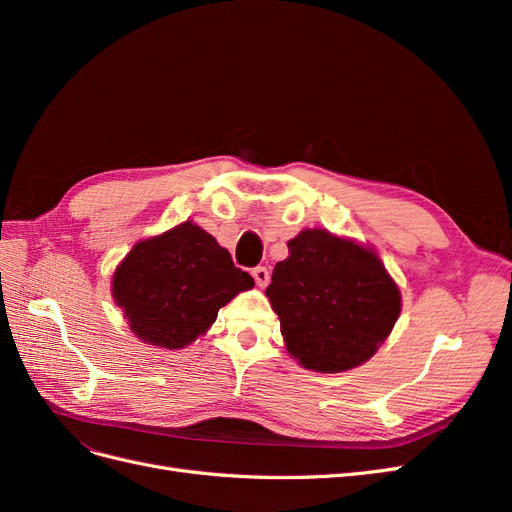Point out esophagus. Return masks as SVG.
<instances>
[{
	"label": "esophagus",
	"instance_id": "obj_1",
	"mask_svg": "<svg viewBox=\"0 0 512 512\" xmlns=\"http://www.w3.org/2000/svg\"><path fill=\"white\" fill-rule=\"evenodd\" d=\"M252 277H254L256 286L265 288L269 284V269L267 267H256V269H252Z\"/></svg>",
	"mask_w": 512,
	"mask_h": 512
}]
</instances>
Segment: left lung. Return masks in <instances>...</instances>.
<instances>
[{
    "label": "left lung",
    "instance_id": "1",
    "mask_svg": "<svg viewBox=\"0 0 512 512\" xmlns=\"http://www.w3.org/2000/svg\"><path fill=\"white\" fill-rule=\"evenodd\" d=\"M265 294L288 354L320 374L369 361L401 314L399 286L374 247L327 228H305L288 241Z\"/></svg>",
    "mask_w": 512,
    "mask_h": 512
}]
</instances>
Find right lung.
I'll use <instances>...</instances> for the list:
<instances>
[{
    "label": "right lung",
    "mask_w": 512,
    "mask_h": 512,
    "mask_svg": "<svg viewBox=\"0 0 512 512\" xmlns=\"http://www.w3.org/2000/svg\"><path fill=\"white\" fill-rule=\"evenodd\" d=\"M254 288L226 247L185 220L134 243L111 282V294L143 344L179 350L209 331L220 307Z\"/></svg>",
    "instance_id": "1"
}]
</instances>
